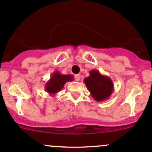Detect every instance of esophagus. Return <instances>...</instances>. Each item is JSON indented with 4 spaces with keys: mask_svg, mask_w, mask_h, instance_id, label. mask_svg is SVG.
I'll list each match as a JSON object with an SVG mask.
<instances>
[{
    "mask_svg": "<svg viewBox=\"0 0 152 152\" xmlns=\"http://www.w3.org/2000/svg\"><path fill=\"white\" fill-rule=\"evenodd\" d=\"M75 80L77 81H79L80 80V74L75 75Z\"/></svg>",
    "mask_w": 152,
    "mask_h": 152,
    "instance_id": "1",
    "label": "esophagus"
}]
</instances>
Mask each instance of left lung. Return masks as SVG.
I'll return each mask as SVG.
<instances>
[{"label":"left lung","mask_w":152,"mask_h":152,"mask_svg":"<svg viewBox=\"0 0 152 152\" xmlns=\"http://www.w3.org/2000/svg\"><path fill=\"white\" fill-rule=\"evenodd\" d=\"M87 89L96 101H104L109 98L114 91V84L109 77L103 75L97 69L89 71V76L83 80Z\"/></svg>","instance_id":"obj_1"}]
</instances>
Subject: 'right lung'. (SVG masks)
Instances as JSON below:
<instances>
[{"mask_svg":"<svg viewBox=\"0 0 152 152\" xmlns=\"http://www.w3.org/2000/svg\"><path fill=\"white\" fill-rule=\"evenodd\" d=\"M74 77L71 75H62L58 71L54 72L45 85V91L54 96L64 88L66 83L72 81Z\"/></svg>","mask_w":152,"mask_h":152,"instance_id":"add662e5","label":"right lung"}]
</instances>
